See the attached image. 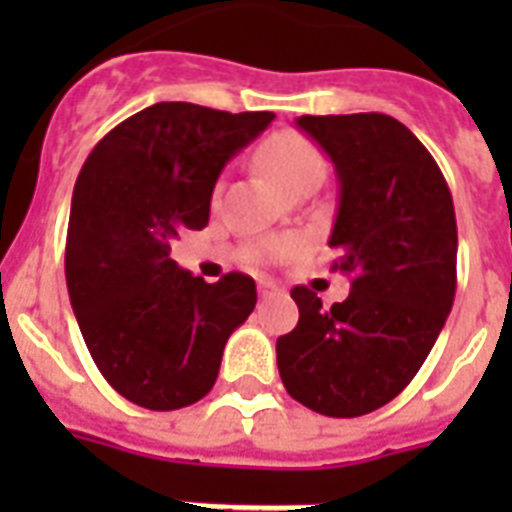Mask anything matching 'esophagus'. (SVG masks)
Segmentation results:
<instances>
[{
  "instance_id": "esophagus-1",
  "label": "esophagus",
  "mask_w": 512,
  "mask_h": 512,
  "mask_svg": "<svg viewBox=\"0 0 512 512\" xmlns=\"http://www.w3.org/2000/svg\"><path fill=\"white\" fill-rule=\"evenodd\" d=\"M257 292H260V297H273V295H281V289L273 284V281L268 279H260V284H257Z\"/></svg>"
}]
</instances>
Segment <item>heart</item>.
I'll return each mask as SVG.
<instances>
[{"instance_id": "b5f03b06", "label": "heart", "mask_w": 512, "mask_h": 512, "mask_svg": "<svg viewBox=\"0 0 512 512\" xmlns=\"http://www.w3.org/2000/svg\"><path fill=\"white\" fill-rule=\"evenodd\" d=\"M257 159L263 164V170L287 193H292L303 183H321V177L327 172V162H324L319 146L311 138H305L303 132L295 130H281L271 135L260 148ZM292 249H295L292 239H271L255 244L249 249V255L265 260V257L289 255Z\"/></svg>"}]
</instances>
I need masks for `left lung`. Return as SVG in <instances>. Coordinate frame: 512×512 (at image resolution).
<instances>
[{
    "instance_id": "8db88e82",
    "label": "left lung",
    "mask_w": 512,
    "mask_h": 512,
    "mask_svg": "<svg viewBox=\"0 0 512 512\" xmlns=\"http://www.w3.org/2000/svg\"><path fill=\"white\" fill-rule=\"evenodd\" d=\"M329 154L340 204L332 271L350 276L332 308L295 287L300 321L276 340L284 388L327 417H361L412 382L452 311L457 220L449 185L412 130L385 114L300 116Z\"/></svg>"
}]
</instances>
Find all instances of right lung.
I'll list each match as a JSON object with an SVG mask.
<instances>
[{"instance_id": "right-lung-1", "label": "right lung", "mask_w": 512, "mask_h": 512, "mask_svg": "<svg viewBox=\"0 0 512 512\" xmlns=\"http://www.w3.org/2000/svg\"><path fill=\"white\" fill-rule=\"evenodd\" d=\"M273 122L156 103L116 124L76 177L66 284L92 361L132 404L172 412L212 390L231 332L255 311L247 273L215 284L170 257L180 231L209 223L225 162Z\"/></svg>"}]
</instances>
